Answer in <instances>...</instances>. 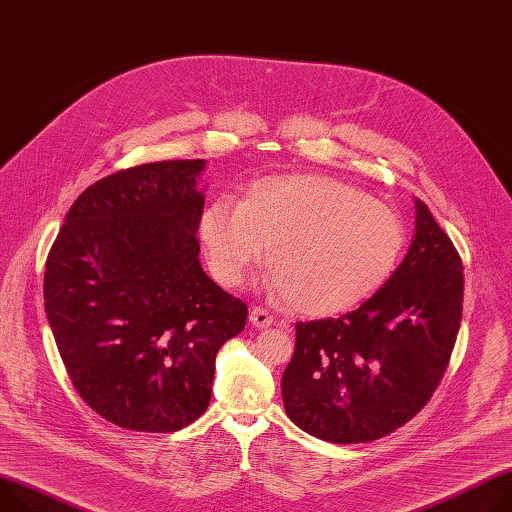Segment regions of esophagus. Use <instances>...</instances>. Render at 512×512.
<instances>
[{
	"instance_id": "34e87169",
	"label": "esophagus",
	"mask_w": 512,
	"mask_h": 512,
	"mask_svg": "<svg viewBox=\"0 0 512 512\" xmlns=\"http://www.w3.org/2000/svg\"><path fill=\"white\" fill-rule=\"evenodd\" d=\"M249 320H251L253 327H257V329H267V327H271V324H273V314L267 312V310L261 308V306H255V308H251V312H249Z\"/></svg>"
}]
</instances>
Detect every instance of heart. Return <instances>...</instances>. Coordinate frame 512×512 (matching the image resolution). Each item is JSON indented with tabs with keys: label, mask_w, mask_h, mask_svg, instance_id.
Wrapping results in <instances>:
<instances>
[{
	"label": "heart",
	"mask_w": 512,
	"mask_h": 512,
	"mask_svg": "<svg viewBox=\"0 0 512 512\" xmlns=\"http://www.w3.org/2000/svg\"><path fill=\"white\" fill-rule=\"evenodd\" d=\"M200 237L222 286L241 284L267 247L271 284L306 316H333L374 294L400 261V214L341 179L294 173L255 181L241 204L216 200Z\"/></svg>",
	"instance_id": "1"
}]
</instances>
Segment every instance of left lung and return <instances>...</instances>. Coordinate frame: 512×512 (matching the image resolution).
I'll list each match as a JSON object with an SVG mask.
<instances>
[{
  "instance_id": "1",
  "label": "left lung",
  "mask_w": 512,
  "mask_h": 512,
  "mask_svg": "<svg viewBox=\"0 0 512 512\" xmlns=\"http://www.w3.org/2000/svg\"><path fill=\"white\" fill-rule=\"evenodd\" d=\"M390 280L357 310L296 322L282 378L290 421L331 443H367L406 425L441 384L459 333L463 263L425 202Z\"/></svg>"
}]
</instances>
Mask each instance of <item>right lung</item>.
Returning <instances> with one entry per match:
<instances>
[{
	"instance_id": "right-lung-1",
	"label": "right lung",
	"mask_w": 512,
	"mask_h": 512,
	"mask_svg": "<svg viewBox=\"0 0 512 512\" xmlns=\"http://www.w3.org/2000/svg\"><path fill=\"white\" fill-rule=\"evenodd\" d=\"M204 159L120 169L73 202L46 257L44 308L77 394L108 423L173 433L210 404L247 304L200 265Z\"/></svg>"
}]
</instances>
